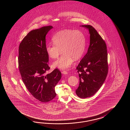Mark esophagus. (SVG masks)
I'll list each match as a JSON object with an SVG mask.
<instances>
[{
	"label": "esophagus",
	"mask_w": 130,
	"mask_h": 130,
	"mask_svg": "<svg viewBox=\"0 0 130 130\" xmlns=\"http://www.w3.org/2000/svg\"><path fill=\"white\" fill-rule=\"evenodd\" d=\"M62 73L63 74H68V72L66 71H63L62 72Z\"/></svg>",
	"instance_id": "obj_1"
}]
</instances>
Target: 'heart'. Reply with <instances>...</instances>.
Segmentation results:
<instances>
[{
    "instance_id": "heart-1",
    "label": "heart",
    "mask_w": 130,
    "mask_h": 130,
    "mask_svg": "<svg viewBox=\"0 0 130 130\" xmlns=\"http://www.w3.org/2000/svg\"><path fill=\"white\" fill-rule=\"evenodd\" d=\"M54 44H48L45 51L52 59L57 58L63 53L58 60L53 62V66L60 69H66L71 66L74 59L81 58L85 52L86 37L80 30H64L56 33L52 37Z\"/></svg>"
}]
</instances>
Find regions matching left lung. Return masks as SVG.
Here are the masks:
<instances>
[{
    "label": "left lung",
    "mask_w": 130,
    "mask_h": 130,
    "mask_svg": "<svg viewBox=\"0 0 130 130\" xmlns=\"http://www.w3.org/2000/svg\"><path fill=\"white\" fill-rule=\"evenodd\" d=\"M81 26L88 30L90 42L87 53L76 68L79 85L76 93L85 99L95 94L104 83L108 74V55L105 41L94 28L90 25Z\"/></svg>",
    "instance_id": "8db88e82"
}]
</instances>
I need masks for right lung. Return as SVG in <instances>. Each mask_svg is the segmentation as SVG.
Instances as JSON below:
<instances>
[{"mask_svg": "<svg viewBox=\"0 0 130 130\" xmlns=\"http://www.w3.org/2000/svg\"><path fill=\"white\" fill-rule=\"evenodd\" d=\"M53 28L47 26L31 30L23 39L19 49V68L22 80L30 94L42 102L56 97L55 87L61 78L58 69L46 74L50 67L45 36Z\"/></svg>", "mask_w": 130, "mask_h": 130, "instance_id": "1", "label": "right lung"}]
</instances>
